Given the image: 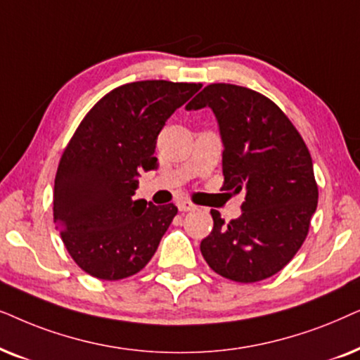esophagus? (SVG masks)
I'll use <instances>...</instances> for the list:
<instances>
[{"mask_svg": "<svg viewBox=\"0 0 360 360\" xmlns=\"http://www.w3.org/2000/svg\"><path fill=\"white\" fill-rule=\"evenodd\" d=\"M177 209H179L181 212H189V210L195 209V205L193 202H189V200H179V202H177Z\"/></svg>", "mask_w": 360, "mask_h": 360, "instance_id": "1", "label": "esophagus"}]
</instances>
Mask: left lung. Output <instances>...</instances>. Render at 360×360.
Masks as SVG:
<instances>
[{"mask_svg":"<svg viewBox=\"0 0 360 360\" xmlns=\"http://www.w3.org/2000/svg\"><path fill=\"white\" fill-rule=\"evenodd\" d=\"M209 107L224 145V189L243 193L242 215L214 229L200 252L215 273L255 283L290 263L318 207L313 160L288 117L265 95L232 84H210L188 110Z\"/></svg>","mask_w":360,"mask_h":360,"instance_id":"obj_1","label":"left lung"}]
</instances>
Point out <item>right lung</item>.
<instances>
[{
    "label": "right lung",
    "instance_id": "1",
    "mask_svg": "<svg viewBox=\"0 0 360 360\" xmlns=\"http://www.w3.org/2000/svg\"><path fill=\"white\" fill-rule=\"evenodd\" d=\"M200 84L141 80L112 90L85 115L54 183V222L74 262L100 280L146 266L177 214L135 200L141 171L158 167L156 140Z\"/></svg>",
    "mask_w": 360,
    "mask_h": 360
}]
</instances>
